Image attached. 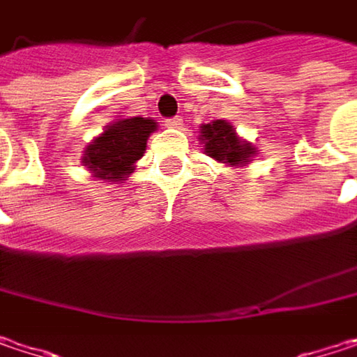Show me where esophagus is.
I'll return each instance as SVG.
<instances>
[{"instance_id": "34e87169", "label": "esophagus", "mask_w": 357, "mask_h": 357, "mask_svg": "<svg viewBox=\"0 0 357 357\" xmlns=\"http://www.w3.org/2000/svg\"><path fill=\"white\" fill-rule=\"evenodd\" d=\"M165 126L166 128H181L183 126V117H170V119H166Z\"/></svg>"}]
</instances>
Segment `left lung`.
I'll return each mask as SVG.
<instances>
[{
  "instance_id": "obj_1",
  "label": "left lung",
  "mask_w": 357,
  "mask_h": 357,
  "mask_svg": "<svg viewBox=\"0 0 357 357\" xmlns=\"http://www.w3.org/2000/svg\"><path fill=\"white\" fill-rule=\"evenodd\" d=\"M199 142L209 158L225 166L242 168L258 154V148L238 136L236 128L227 119H215L211 123L199 126Z\"/></svg>"
}]
</instances>
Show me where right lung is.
<instances>
[{
  "label": "right lung",
  "mask_w": 357,
  "mask_h": 357,
  "mask_svg": "<svg viewBox=\"0 0 357 357\" xmlns=\"http://www.w3.org/2000/svg\"><path fill=\"white\" fill-rule=\"evenodd\" d=\"M156 130L158 123L152 117H117L85 146L81 162L91 176L109 185L128 181Z\"/></svg>",
  "instance_id": "add662e5"
}]
</instances>
